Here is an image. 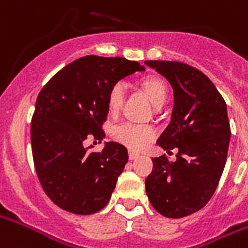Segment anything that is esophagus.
<instances>
[{
	"label": "esophagus",
	"mask_w": 248,
	"mask_h": 248,
	"mask_svg": "<svg viewBox=\"0 0 248 248\" xmlns=\"http://www.w3.org/2000/svg\"><path fill=\"white\" fill-rule=\"evenodd\" d=\"M139 157V154H137V152H132V151H128V158L130 160H135V158Z\"/></svg>",
	"instance_id": "esophagus-1"
}]
</instances>
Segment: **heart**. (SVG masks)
Returning a JSON list of instances; mask_svg holds the SVG:
<instances>
[{
	"mask_svg": "<svg viewBox=\"0 0 248 248\" xmlns=\"http://www.w3.org/2000/svg\"><path fill=\"white\" fill-rule=\"evenodd\" d=\"M143 90L157 108L165 103L168 96V86L164 79L160 77H147L140 82ZM124 99V84L122 82L114 83L108 92V109L110 113H118L122 108ZM111 137L121 144L126 145L127 148L139 149L144 148L149 141L156 137V130L151 124H134V122H121L111 128Z\"/></svg>",
	"mask_w": 248,
	"mask_h": 248,
	"instance_id": "1",
	"label": "heart"
}]
</instances>
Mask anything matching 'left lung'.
Listing matches in <instances>:
<instances>
[{"label":"left lung","mask_w":248,"mask_h":248,"mask_svg":"<svg viewBox=\"0 0 248 248\" xmlns=\"http://www.w3.org/2000/svg\"><path fill=\"white\" fill-rule=\"evenodd\" d=\"M174 91L171 120L157 144L177 161L154 158L145 179L151 204L162 216L181 218L211 200L228 157L230 124L224 97L200 70L178 61H147Z\"/></svg>","instance_id":"1"}]
</instances>
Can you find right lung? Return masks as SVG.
<instances>
[{
    "mask_svg": "<svg viewBox=\"0 0 248 248\" xmlns=\"http://www.w3.org/2000/svg\"><path fill=\"white\" fill-rule=\"evenodd\" d=\"M138 70L144 66L122 57H82L53 75L37 96L31 121L36 174L49 199L67 212L91 215L110 199L127 149L110 141L94 152L86 140H103L108 92Z\"/></svg>",
    "mask_w": 248,
    "mask_h": 248,
    "instance_id": "add662e5",
    "label": "right lung"
}]
</instances>
